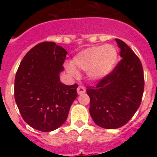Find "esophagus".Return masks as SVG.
<instances>
[{
    "mask_svg": "<svg viewBox=\"0 0 157 157\" xmlns=\"http://www.w3.org/2000/svg\"><path fill=\"white\" fill-rule=\"evenodd\" d=\"M78 94H82L86 93V88L83 86H79L77 89Z\"/></svg>",
    "mask_w": 157,
    "mask_h": 157,
    "instance_id": "esophagus-1",
    "label": "esophagus"
}]
</instances>
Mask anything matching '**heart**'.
I'll list each match as a JSON object with an SVG mask.
<instances>
[{
	"instance_id": "obj_1",
	"label": "heart",
	"mask_w": 157,
	"mask_h": 157,
	"mask_svg": "<svg viewBox=\"0 0 157 157\" xmlns=\"http://www.w3.org/2000/svg\"><path fill=\"white\" fill-rule=\"evenodd\" d=\"M116 48L112 45L87 48L73 58L71 64L66 66L71 75L78 76L76 69L87 71V75L92 80H100L106 77L114 69L117 61Z\"/></svg>"
}]
</instances>
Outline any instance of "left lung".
Returning <instances> with one entry per match:
<instances>
[{
	"label": "left lung",
	"instance_id": "obj_1",
	"mask_svg": "<svg viewBox=\"0 0 157 157\" xmlns=\"http://www.w3.org/2000/svg\"><path fill=\"white\" fill-rule=\"evenodd\" d=\"M116 41L122 59L110 74L86 89L91 117L105 129L119 128L133 117L141 105L145 86L139 58L124 41Z\"/></svg>",
	"mask_w": 157,
	"mask_h": 157
}]
</instances>
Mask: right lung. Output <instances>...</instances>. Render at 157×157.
Instances as JSON below:
<instances>
[{
  "mask_svg": "<svg viewBox=\"0 0 157 157\" xmlns=\"http://www.w3.org/2000/svg\"><path fill=\"white\" fill-rule=\"evenodd\" d=\"M67 54L55 42L39 43L25 55L16 71L14 94L18 109L24 121L40 131L60 127L77 98L78 84L59 82Z\"/></svg>",
  "mask_w": 157,
  "mask_h": 157,
  "instance_id": "add662e5",
  "label": "right lung"
}]
</instances>
